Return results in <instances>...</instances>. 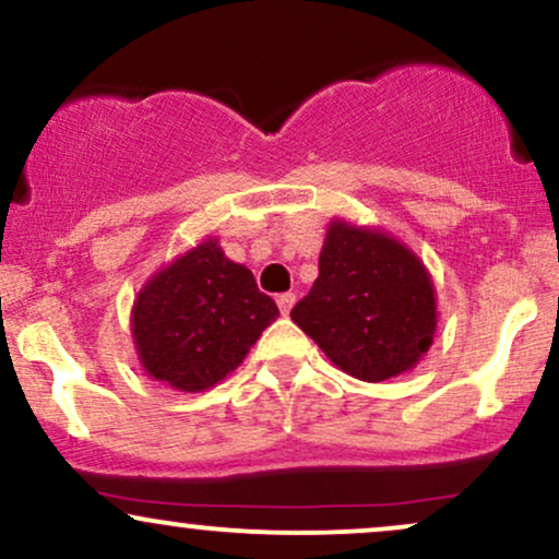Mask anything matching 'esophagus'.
<instances>
[{"mask_svg":"<svg viewBox=\"0 0 559 559\" xmlns=\"http://www.w3.org/2000/svg\"><path fill=\"white\" fill-rule=\"evenodd\" d=\"M275 301H278V310L284 312V316H288V312H292V307H294V301H297V294H292V292L278 294Z\"/></svg>","mask_w":559,"mask_h":559,"instance_id":"34e87169","label":"esophagus"}]
</instances>
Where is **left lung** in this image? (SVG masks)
Instances as JSON below:
<instances>
[{"label":"left lung","mask_w":559,"mask_h":559,"mask_svg":"<svg viewBox=\"0 0 559 559\" xmlns=\"http://www.w3.org/2000/svg\"><path fill=\"white\" fill-rule=\"evenodd\" d=\"M292 320L344 373L386 381L413 368L436 329V299L426 267L400 241L331 223L318 281Z\"/></svg>","instance_id":"obj_1"}]
</instances>
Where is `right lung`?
<instances>
[{
  "instance_id": "add662e5",
  "label": "right lung",
  "mask_w": 559,
  "mask_h": 559,
  "mask_svg": "<svg viewBox=\"0 0 559 559\" xmlns=\"http://www.w3.org/2000/svg\"><path fill=\"white\" fill-rule=\"evenodd\" d=\"M275 318L278 307L252 271L207 239L144 286L133 307V338L152 378L202 391L239 368Z\"/></svg>"
}]
</instances>
